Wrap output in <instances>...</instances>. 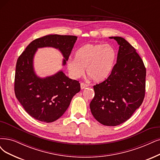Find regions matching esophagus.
I'll list each match as a JSON object with an SVG mask.
<instances>
[{
	"label": "esophagus",
	"mask_w": 160,
	"mask_h": 160,
	"mask_svg": "<svg viewBox=\"0 0 160 160\" xmlns=\"http://www.w3.org/2000/svg\"><path fill=\"white\" fill-rule=\"evenodd\" d=\"M80 87H81V89L83 90V89H84V88L88 87V85L87 84L84 83V82H82V83L80 84Z\"/></svg>",
	"instance_id": "1"
}]
</instances>
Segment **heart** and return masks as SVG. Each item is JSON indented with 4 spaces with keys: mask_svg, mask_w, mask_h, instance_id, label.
Here are the masks:
<instances>
[{
    "mask_svg": "<svg viewBox=\"0 0 160 160\" xmlns=\"http://www.w3.org/2000/svg\"><path fill=\"white\" fill-rule=\"evenodd\" d=\"M117 57L114 47L110 44L88 43L75 53V59L67 62L70 76L74 79L80 78L85 72L95 82H102L111 73Z\"/></svg>",
    "mask_w": 160,
    "mask_h": 160,
    "instance_id": "heart-1",
    "label": "heart"
}]
</instances>
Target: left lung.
<instances>
[{
	"instance_id": "8db88e82",
	"label": "left lung",
	"mask_w": 160,
	"mask_h": 160,
	"mask_svg": "<svg viewBox=\"0 0 160 160\" xmlns=\"http://www.w3.org/2000/svg\"><path fill=\"white\" fill-rule=\"evenodd\" d=\"M119 45L117 63L108 78L93 86L90 105L94 118L106 126L121 125L131 118L145 96L146 70L136 49L121 37H110Z\"/></svg>"
}]
</instances>
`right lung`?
Listing matches in <instances>:
<instances>
[{
    "label": "right lung",
    "instance_id": "add662e5",
    "mask_svg": "<svg viewBox=\"0 0 160 160\" xmlns=\"http://www.w3.org/2000/svg\"><path fill=\"white\" fill-rule=\"evenodd\" d=\"M77 37L48 35L33 40L18 57L16 62L14 92L27 113L39 121L51 122L67 111L73 96L80 91L78 81L72 80L62 70L41 78L35 74L33 60L38 48L51 47L61 52L66 64Z\"/></svg>",
    "mask_w": 160,
    "mask_h": 160
}]
</instances>
